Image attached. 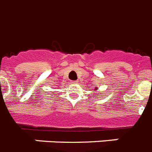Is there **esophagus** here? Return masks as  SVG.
I'll return each instance as SVG.
<instances>
[{"label":"esophagus","mask_w":152,"mask_h":152,"mask_svg":"<svg viewBox=\"0 0 152 152\" xmlns=\"http://www.w3.org/2000/svg\"><path fill=\"white\" fill-rule=\"evenodd\" d=\"M77 82H78L77 81H71V83L72 84V85H77Z\"/></svg>","instance_id":"esophagus-1"}]
</instances>
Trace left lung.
I'll return each instance as SVG.
<instances>
[{
	"instance_id": "8db88e82",
	"label": "left lung",
	"mask_w": 152,
	"mask_h": 152,
	"mask_svg": "<svg viewBox=\"0 0 152 152\" xmlns=\"http://www.w3.org/2000/svg\"><path fill=\"white\" fill-rule=\"evenodd\" d=\"M98 88H94V91H97V90H98Z\"/></svg>"
}]
</instances>
